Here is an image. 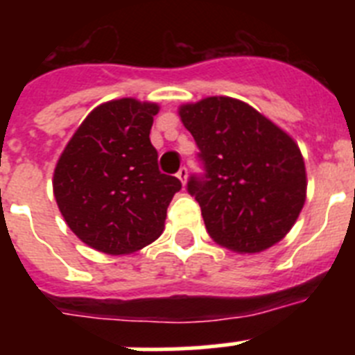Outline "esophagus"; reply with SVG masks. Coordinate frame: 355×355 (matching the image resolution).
I'll use <instances>...</instances> for the list:
<instances>
[{
    "label": "esophagus",
    "mask_w": 355,
    "mask_h": 355,
    "mask_svg": "<svg viewBox=\"0 0 355 355\" xmlns=\"http://www.w3.org/2000/svg\"><path fill=\"white\" fill-rule=\"evenodd\" d=\"M175 175H178V180H180L181 184H183V187H184V184H187V178H188L187 167H181L180 171H178V174H175Z\"/></svg>",
    "instance_id": "34e87169"
}]
</instances>
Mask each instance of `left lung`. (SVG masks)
I'll return each mask as SVG.
<instances>
[{
    "label": "left lung",
    "mask_w": 355,
    "mask_h": 355,
    "mask_svg": "<svg viewBox=\"0 0 355 355\" xmlns=\"http://www.w3.org/2000/svg\"><path fill=\"white\" fill-rule=\"evenodd\" d=\"M180 117L205 163L206 175H192L188 192L213 241L256 254L283 240L306 202V165L297 142L234 97L187 103Z\"/></svg>",
    "instance_id": "obj_1"
}]
</instances>
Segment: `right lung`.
I'll use <instances>...</instances> for the list:
<instances>
[{
  "mask_svg": "<svg viewBox=\"0 0 355 355\" xmlns=\"http://www.w3.org/2000/svg\"><path fill=\"white\" fill-rule=\"evenodd\" d=\"M156 103L122 97L90 112L56 162L53 193L69 229L99 252L122 256L162 234L181 181L162 174L149 139Z\"/></svg>",
  "mask_w": 355,
  "mask_h": 355,
  "instance_id": "1",
  "label": "right lung"
}]
</instances>
